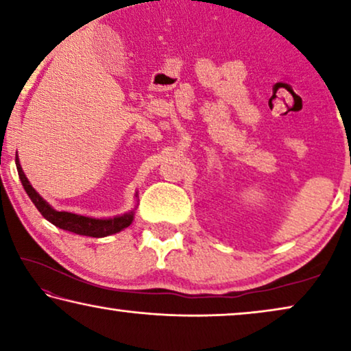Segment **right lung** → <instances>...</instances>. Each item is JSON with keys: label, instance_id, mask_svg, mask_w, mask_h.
<instances>
[{"label": "right lung", "instance_id": "obj_1", "mask_svg": "<svg viewBox=\"0 0 351 351\" xmlns=\"http://www.w3.org/2000/svg\"><path fill=\"white\" fill-rule=\"evenodd\" d=\"M15 161H17V158H15ZM17 171H19V177L20 180H22L25 191H27L28 196L32 197L33 204L38 207V210L43 213V217L45 220L52 223V225L62 228L64 231L75 232V234H80V236L104 237V236L115 234V232L125 230V228H128L131 225V221H133V215H134L133 212L125 213V215L121 217L109 218V220H96V218H88L82 215H75V213L55 210L38 195L36 190L29 185V182L27 177H25L19 161H17Z\"/></svg>", "mask_w": 351, "mask_h": 351}]
</instances>
